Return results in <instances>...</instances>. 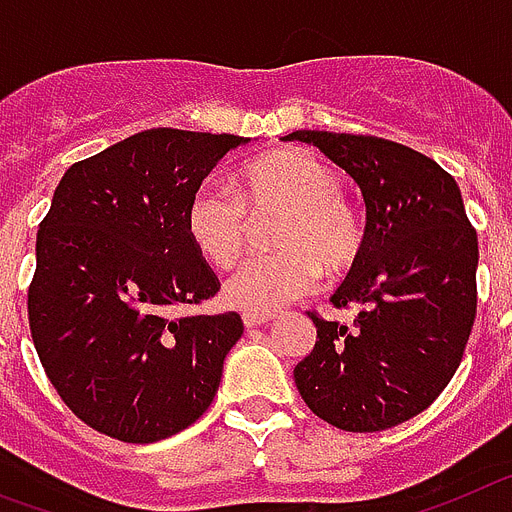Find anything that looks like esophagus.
<instances>
[{"label": "esophagus", "instance_id": "esophagus-1", "mask_svg": "<svg viewBox=\"0 0 512 512\" xmlns=\"http://www.w3.org/2000/svg\"><path fill=\"white\" fill-rule=\"evenodd\" d=\"M268 322H273V314H250V311H247V314H244V327H262V324H268Z\"/></svg>", "mask_w": 512, "mask_h": 512}]
</instances>
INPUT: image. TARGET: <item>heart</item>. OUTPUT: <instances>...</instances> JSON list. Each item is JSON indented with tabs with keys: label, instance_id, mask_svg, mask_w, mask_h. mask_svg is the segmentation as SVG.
<instances>
[{
	"label": "heart",
	"instance_id": "1",
	"mask_svg": "<svg viewBox=\"0 0 512 512\" xmlns=\"http://www.w3.org/2000/svg\"><path fill=\"white\" fill-rule=\"evenodd\" d=\"M281 219L275 255L257 257L226 283V301L250 314H270L301 299L319 275L340 278L361 262L368 224L342 195V175L306 149H278L239 172V193L208 182L185 211L190 242L216 268H234L250 250L255 221Z\"/></svg>",
	"mask_w": 512,
	"mask_h": 512
}]
</instances>
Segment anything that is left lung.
I'll return each mask as SVG.
<instances>
[{
    "mask_svg": "<svg viewBox=\"0 0 512 512\" xmlns=\"http://www.w3.org/2000/svg\"><path fill=\"white\" fill-rule=\"evenodd\" d=\"M361 185L368 244L330 296L353 324L309 311L317 342L293 379L311 412L348 433L394 428L453 379L477 317V229L441 164L363 133L293 131Z\"/></svg>",
    "mask_w": 512,
    "mask_h": 512,
    "instance_id": "1",
    "label": "left lung"
}]
</instances>
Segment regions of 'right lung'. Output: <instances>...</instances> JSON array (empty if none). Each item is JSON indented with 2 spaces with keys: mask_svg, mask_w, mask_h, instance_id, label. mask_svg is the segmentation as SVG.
<instances>
[{
  "mask_svg": "<svg viewBox=\"0 0 512 512\" xmlns=\"http://www.w3.org/2000/svg\"><path fill=\"white\" fill-rule=\"evenodd\" d=\"M244 141L151 128L61 177L35 242L28 322L56 394L97 433L154 443L211 407L242 317L172 311L219 293L185 211Z\"/></svg>",
  "mask_w": 512,
  "mask_h": 512,
  "instance_id": "1",
  "label": "right lung"
}]
</instances>
